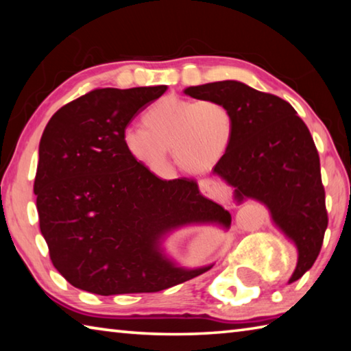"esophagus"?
Listing matches in <instances>:
<instances>
[{"label": "esophagus", "mask_w": 351, "mask_h": 351, "mask_svg": "<svg viewBox=\"0 0 351 351\" xmlns=\"http://www.w3.org/2000/svg\"><path fill=\"white\" fill-rule=\"evenodd\" d=\"M199 190L206 197L217 199L223 204H229L232 201V190L217 180H201Z\"/></svg>", "instance_id": "1"}]
</instances>
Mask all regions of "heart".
<instances>
[{"label": "heart", "instance_id": "heart-1", "mask_svg": "<svg viewBox=\"0 0 351 351\" xmlns=\"http://www.w3.org/2000/svg\"><path fill=\"white\" fill-rule=\"evenodd\" d=\"M142 123L144 128L128 127L122 142L132 159L154 173L169 169V148L184 171L210 170L229 152L237 130L234 111L221 100L180 96L158 99Z\"/></svg>", "mask_w": 351, "mask_h": 351}]
</instances>
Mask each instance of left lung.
I'll use <instances>...</instances> for the list:
<instances>
[{
  "label": "left lung",
  "instance_id": "left-lung-1",
  "mask_svg": "<svg viewBox=\"0 0 351 351\" xmlns=\"http://www.w3.org/2000/svg\"><path fill=\"white\" fill-rule=\"evenodd\" d=\"M193 99L221 100L234 111L232 145L213 173L234 187V199H257L297 246L291 282L311 268L328 226L317 148L305 122L287 100L235 80L184 90Z\"/></svg>",
  "mask_w": 351,
  "mask_h": 351
}]
</instances>
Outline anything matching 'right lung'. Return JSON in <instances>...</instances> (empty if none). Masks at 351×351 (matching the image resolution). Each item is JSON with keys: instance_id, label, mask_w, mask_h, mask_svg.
Segmentation results:
<instances>
[{"instance_id": "right-lung-1", "label": "right lung", "mask_w": 351, "mask_h": 351, "mask_svg": "<svg viewBox=\"0 0 351 351\" xmlns=\"http://www.w3.org/2000/svg\"><path fill=\"white\" fill-rule=\"evenodd\" d=\"M167 86L99 88L62 106L41 136L34 193L40 230L56 269L99 295L156 293L210 266L184 269L162 252L173 229L230 213L189 178L164 181L132 159L122 142L139 111Z\"/></svg>"}]
</instances>
